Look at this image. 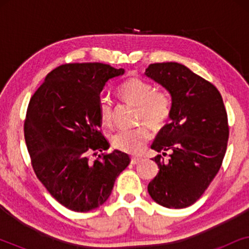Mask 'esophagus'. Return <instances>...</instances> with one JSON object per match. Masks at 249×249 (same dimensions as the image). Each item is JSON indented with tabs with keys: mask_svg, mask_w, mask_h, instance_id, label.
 <instances>
[{
	"mask_svg": "<svg viewBox=\"0 0 249 249\" xmlns=\"http://www.w3.org/2000/svg\"><path fill=\"white\" fill-rule=\"evenodd\" d=\"M141 161H142L141 158H137V156H131V164H138Z\"/></svg>",
	"mask_w": 249,
	"mask_h": 249,
	"instance_id": "1",
	"label": "esophagus"
}]
</instances>
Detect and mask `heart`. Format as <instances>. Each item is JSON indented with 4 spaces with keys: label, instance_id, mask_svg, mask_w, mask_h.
Here are the masks:
<instances>
[{
    "label": "heart",
    "instance_id": "obj_1",
    "mask_svg": "<svg viewBox=\"0 0 249 249\" xmlns=\"http://www.w3.org/2000/svg\"><path fill=\"white\" fill-rule=\"evenodd\" d=\"M119 94L127 102L137 105V121L147 122L153 128H162L169 121L172 112V100L168 91L155 88L154 85L142 78H129L119 86ZM98 115L104 124H110L113 119V103L110 96L98 98ZM152 137L146 124L135 128H121L111 136V144L119 151L138 154Z\"/></svg>",
    "mask_w": 249,
    "mask_h": 249
}]
</instances>
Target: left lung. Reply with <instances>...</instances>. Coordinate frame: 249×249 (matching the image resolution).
<instances>
[{
  "mask_svg": "<svg viewBox=\"0 0 249 249\" xmlns=\"http://www.w3.org/2000/svg\"><path fill=\"white\" fill-rule=\"evenodd\" d=\"M145 74L172 97L169 124L159 131L152 148L172 153L153 159L160 171L148 194L160 205L185 209L205 193L226 155L229 124L222 96L210 81L177 62L149 64Z\"/></svg>",
  "mask_w": 249,
  "mask_h": 249,
  "instance_id": "1",
  "label": "left lung"
}]
</instances>
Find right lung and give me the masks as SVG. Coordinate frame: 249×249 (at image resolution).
Returning a JSON list of instances; mask_svg holds the SVG:
<instances>
[{"mask_svg":"<svg viewBox=\"0 0 249 249\" xmlns=\"http://www.w3.org/2000/svg\"><path fill=\"white\" fill-rule=\"evenodd\" d=\"M124 72L100 62L62 64L29 101L23 132L34 172L57 202L74 212H89L107 202L130 163L118 149L90 159L110 146L101 130V91Z\"/></svg>","mask_w":249,"mask_h":249,"instance_id":"1","label":"right lung"}]
</instances>
